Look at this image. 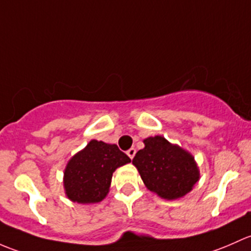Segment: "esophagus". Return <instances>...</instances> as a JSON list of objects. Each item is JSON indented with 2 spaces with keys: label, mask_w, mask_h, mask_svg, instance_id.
I'll list each match as a JSON object with an SVG mask.
<instances>
[{
  "label": "esophagus",
  "mask_w": 251,
  "mask_h": 251,
  "mask_svg": "<svg viewBox=\"0 0 251 251\" xmlns=\"http://www.w3.org/2000/svg\"><path fill=\"white\" fill-rule=\"evenodd\" d=\"M135 153H136V150H135V149H129L128 151H126V154H128L129 158H130V159L134 158V156H135Z\"/></svg>",
  "instance_id": "obj_1"
}]
</instances>
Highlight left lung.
<instances>
[{
  "label": "left lung",
  "instance_id": "8db88e82",
  "mask_svg": "<svg viewBox=\"0 0 251 251\" xmlns=\"http://www.w3.org/2000/svg\"><path fill=\"white\" fill-rule=\"evenodd\" d=\"M136 152L133 164L147 188L161 198L172 201L187 195L200 180L195 157L163 136H150Z\"/></svg>",
  "mask_w": 251,
  "mask_h": 251
}]
</instances>
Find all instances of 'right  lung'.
Returning <instances> with one entry per match:
<instances>
[{
    "instance_id": "obj_1",
    "label": "right lung",
    "mask_w": 251,
    "mask_h": 251,
    "mask_svg": "<svg viewBox=\"0 0 251 251\" xmlns=\"http://www.w3.org/2000/svg\"><path fill=\"white\" fill-rule=\"evenodd\" d=\"M130 158L115 144L92 140L69 161L64 172L68 198L81 204L101 202L110 190L112 174Z\"/></svg>"
}]
</instances>
